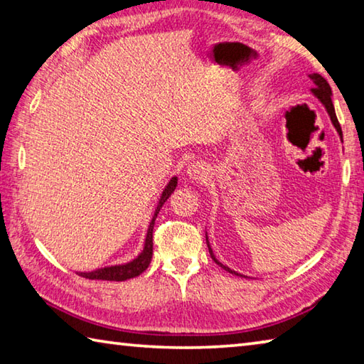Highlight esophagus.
I'll return each mask as SVG.
<instances>
[{
    "label": "esophagus",
    "mask_w": 364,
    "mask_h": 364,
    "mask_svg": "<svg viewBox=\"0 0 364 364\" xmlns=\"http://www.w3.org/2000/svg\"><path fill=\"white\" fill-rule=\"evenodd\" d=\"M208 167L205 164H202V162H194V164H191L189 167H188V170H186V173H188V176H189V180L191 181H196V183H203V181H207L208 180Z\"/></svg>",
    "instance_id": "34e87169"
}]
</instances>
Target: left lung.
<instances>
[{"instance_id": "8db88e82", "label": "left lung", "mask_w": 364, "mask_h": 364, "mask_svg": "<svg viewBox=\"0 0 364 364\" xmlns=\"http://www.w3.org/2000/svg\"><path fill=\"white\" fill-rule=\"evenodd\" d=\"M310 79H312L314 81V89H312V94L318 98V100L325 105V108H326V111H328V114H329V117H331V122H333V125L336 127V130H338V134H339V136H341V140H342V130H341V124H339V121H338V116H336V111H334V105H333V100H331V95H333V92H331V87H329V84L326 82V79L323 77L321 75H318V73H314V75H310ZM205 239H207V245H208V251H210V256H211V259H213L218 266H221L224 270H228V272H230V274H235V275H240V274H237L235 270H232V269H229L228 266H224V264H221L220 261L216 259L215 257V255H213V250H211V247H210V242H208V237H207V234H205ZM240 277H243V275H240Z\"/></svg>"}]
</instances>
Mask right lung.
Listing matches in <instances>:
<instances>
[{
  "label": "right lung",
  "mask_w": 364,
  "mask_h": 364,
  "mask_svg": "<svg viewBox=\"0 0 364 364\" xmlns=\"http://www.w3.org/2000/svg\"><path fill=\"white\" fill-rule=\"evenodd\" d=\"M178 184V178L173 176L168 181L167 186L162 191V196L159 199V203H157L156 211L153 220L149 223L148 228V234L146 239H144V248L140 255H138L134 261H130L127 264H121V266H111V267H102L97 270H92V272H79V275L84 277V279L89 280H109V282H124L129 279H134V277H138L140 274H143L144 270L148 269L151 257H153V229H154V221L157 218V213H159L162 205L165 203V200L168 199L173 193L175 188Z\"/></svg>",
  "instance_id": "add662e5"
}]
</instances>
